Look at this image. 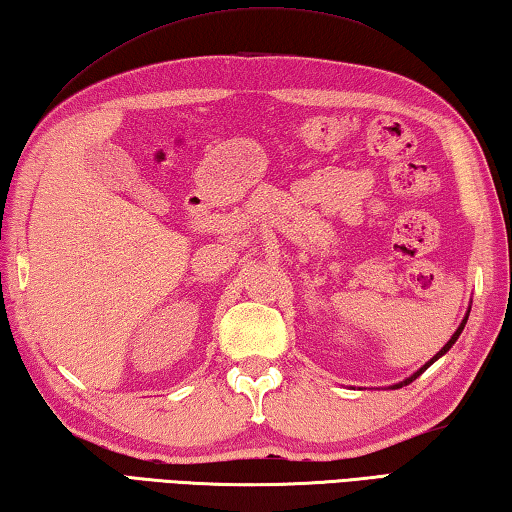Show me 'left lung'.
I'll list each match as a JSON object with an SVG mask.
<instances>
[{"instance_id":"obj_1","label":"left lung","mask_w":512,"mask_h":512,"mask_svg":"<svg viewBox=\"0 0 512 512\" xmlns=\"http://www.w3.org/2000/svg\"><path fill=\"white\" fill-rule=\"evenodd\" d=\"M468 315H470V310H468ZM468 315H465L463 317V321H461V326L459 328H456V333L452 335V339H450V342H447L443 348H441V351H438L434 357H432V360H429L425 366H420V369L414 373V375H411V378H407V380H402V382H398V384H393V387L391 389H400V387H407V384H411V382H414L416 378H418V375L420 373H425L427 369H429V366H432L436 360H438V357H443L447 351H450V348L454 346V342H456V339H459V335L463 333V328H465V324H468Z\"/></svg>"}]
</instances>
